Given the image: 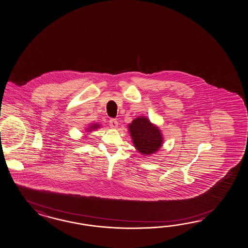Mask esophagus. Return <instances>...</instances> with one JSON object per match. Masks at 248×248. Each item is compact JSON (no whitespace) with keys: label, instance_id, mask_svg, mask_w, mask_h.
Here are the masks:
<instances>
[{"label":"esophagus","instance_id":"1","mask_svg":"<svg viewBox=\"0 0 248 248\" xmlns=\"http://www.w3.org/2000/svg\"><path fill=\"white\" fill-rule=\"evenodd\" d=\"M109 125H110L111 128L115 129V128H117V126H118V122H117L116 119L112 118V119H110V120H109Z\"/></svg>","mask_w":248,"mask_h":248}]
</instances>
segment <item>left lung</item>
<instances>
[{
  "instance_id": "8db88e82",
  "label": "left lung",
  "mask_w": 248,
  "mask_h": 248,
  "mask_svg": "<svg viewBox=\"0 0 248 248\" xmlns=\"http://www.w3.org/2000/svg\"><path fill=\"white\" fill-rule=\"evenodd\" d=\"M128 128L133 145L142 155H151L162 146L163 137L160 130L144 116L135 118Z\"/></svg>"
}]
</instances>
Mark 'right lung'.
Wrapping results in <instances>:
<instances>
[{"label":"right lung","instance_id":"add662e5","mask_svg":"<svg viewBox=\"0 0 248 248\" xmlns=\"http://www.w3.org/2000/svg\"><path fill=\"white\" fill-rule=\"evenodd\" d=\"M98 127H99V124H92V125L90 126V128H88V130H89V131H87V132H91V131H92V130H95V129H97V128H98Z\"/></svg>","mask_w":248,"mask_h":248}]
</instances>
